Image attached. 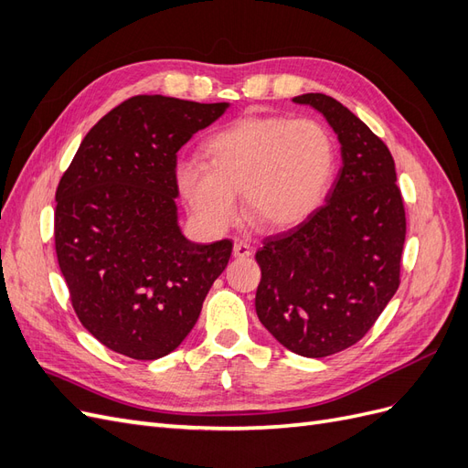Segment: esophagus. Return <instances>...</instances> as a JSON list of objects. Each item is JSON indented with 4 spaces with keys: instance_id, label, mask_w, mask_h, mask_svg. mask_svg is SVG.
Returning <instances> with one entry per match:
<instances>
[{
    "instance_id": "34e87169",
    "label": "esophagus",
    "mask_w": 468,
    "mask_h": 468,
    "mask_svg": "<svg viewBox=\"0 0 468 468\" xmlns=\"http://www.w3.org/2000/svg\"><path fill=\"white\" fill-rule=\"evenodd\" d=\"M253 253V248L246 242H242V239H238V242H234V258H250Z\"/></svg>"
}]
</instances>
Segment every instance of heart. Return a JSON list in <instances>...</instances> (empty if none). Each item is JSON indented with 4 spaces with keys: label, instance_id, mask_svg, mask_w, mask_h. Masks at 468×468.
Returning <instances> with one entry per match:
<instances>
[{
    "label": "heart",
    "instance_id": "obj_1",
    "mask_svg": "<svg viewBox=\"0 0 468 468\" xmlns=\"http://www.w3.org/2000/svg\"><path fill=\"white\" fill-rule=\"evenodd\" d=\"M205 160L177 167V186L208 230L236 220L238 197L269 230H289L322 205L335 174V140L314 119L246 115L205 143Z\"/></svg>",
    "mask_w": 468,
    "mask_h": 468
}]
</instances>
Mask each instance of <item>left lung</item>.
<instances>
[{"label":"left lung","instance_id":"obj_1","mask_svg":"<svg viewBox=\"0 0 468 468\" xmlns=\"http://www.w3.org/2000/svg\"><path fill=\"white\" fill-rule=\"evenodd\" d=\"M292 101L328 121L344 165L314 215L256 251V313L282 347L318 359L357 344L390 303L406 215L392 155L369 126L324 93Z\"/></svg>","mask_w":468,"mask_h":468}]
</instances>
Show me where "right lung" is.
Returning <instances> with one entry per match:
<instances>
[{"mask_svg": "<svg viewBox=\"0 0 468 468\" xmlns=\"http://www.w3.org/2000/svg\"><path fill=\"white\" fill-rule=\"evenodd\" d=\"M230 103L136 95L81 140L56 189L54 242L80 322L105 347L152 361L201 314L232 242L179 229L177 152Z\"/></svg>", "mask_w": 468, "mask_h": 468, "instance_id": "right-lung-1", "label": "right lung"}]
</instances>
